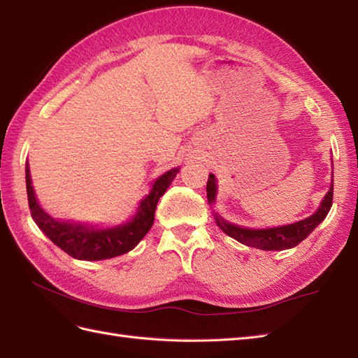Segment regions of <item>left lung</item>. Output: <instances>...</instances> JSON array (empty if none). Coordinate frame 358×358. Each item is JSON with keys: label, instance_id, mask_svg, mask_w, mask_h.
<instances>
[{"label": "left lung", "instance_id": "1", "mask_svg": "<svg viewBox=\"0 0 358 358\" xmlns=\"http://www.w3.org/2000/svg\"><path fill=\"white\" fill-rule=\"evenodd\" d=\"M333 192L334 189L331 185L315 215H311L310 217L304 219V221H299L290 225L277 228H263V230H250V228H242L233 224H228L222 221L221 217H216V222L225 234L233 237V239L243 245L254 246V248L264 251L293 248V246H296L299 242L304 241L306 237L324 221L329 212V208L333 206ZM207 198L208 203H213L216 198V178L213 173H210L207 180Z\"/></svg>", "mask_w": 358, "mask_h": 358}]
</instances>
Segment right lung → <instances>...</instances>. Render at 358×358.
Masks as SVG:
<instances>
[{"instance_id": "right-lung-1", "label": "right lung", "mask_w": 358, "mask_h": 358, "mask_svg": "<svg viewBox=\"0 0 358 358\" xmlns=\"http://www.w3.org/2000/svg\"><path fill=\"white\" fill-rule=\"evenodd\" d=\"M178 171V168L171 169L155 180L152 190L148 196L142 199L139 212L133 217L131 222L116 228H108V230H94V228H87L85 225L56 221V219L45 213L38 204V201H36L31 187L29 163H27L25 182L31 217L41 230L48 236V239L52 243H56L60 250L69 254L71 257L78 260L112 259L116 255L131 251L143 239L145 234L150 231L159 199L166 192L172 180L176 178Z\"/></svg>"}]
</instances>
